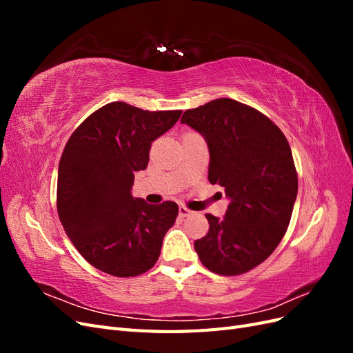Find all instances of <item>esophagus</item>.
<instances>
[{"label":"esophagus","mask_w":353,"mask_h":353,"mask_svg":"<svg viewBox=\"0 0 353 353\" xmlns=\"http://www.w3.org/2000/svg\"><path fill=\"white\" fill-rule=\"evenodd\" d=\"M178 213H179V216H181V218H185V216H190L191 213H193V212H191L190 209H187L185 206H179Z\"/></svg>","instance_id":"1"}]
</instances>
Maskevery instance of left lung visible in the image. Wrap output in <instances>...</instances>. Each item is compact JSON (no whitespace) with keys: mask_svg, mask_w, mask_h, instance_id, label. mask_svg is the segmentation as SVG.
Wrapping results in <instances>:
<instances>
[{"mask_svg":"<svg viewBox=\"0 0 353 353\" xmlns=\"http://www.w3.org/2000/svg\"><path fill=\"white\" fill-rule=\"evenodd\" d=\"M181 123L206 140L209 183L230 200L222 219L208 213L209 232L194 249L212 272H248L276 249L290 222L297 196L290 145L271 119L231 99L187 110Z\"/></svg>","mask_w":353,"mask_h":353,"instance_id":"obj_1","label":"left lung"}]
</instances>
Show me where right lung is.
Returning a JSON list of instances; mask_svg holds the SVG:
<instances>
[{"mask_svg": "<svg viewBox=\"0 0 353 353\" xmlns=\"http://www.w3.org/2000/svg\"><path fill=\"white\" fill-rule=\"evenodd\" d=\"M181 113L113 101L70 135L59 163L57 212L74 248L97 270L135 276L159 259L178 205H148L131 190L134 174L147 168L152 143Z\"/></svg>", "mask_w": 353, "mask_h": 353, "instance_id": "1", "label": "right lung"}]
</instances>
